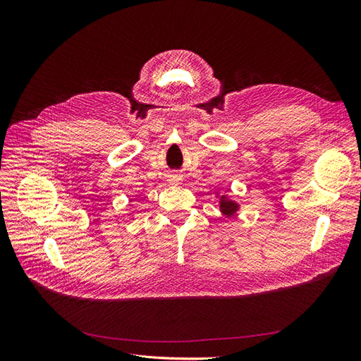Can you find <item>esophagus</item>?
Segmentation results:
<instances>
[{"label":"esophagus","instance_id":"obj_1","mask_svg":"<svg viewBox=\"0 0 361 361\" xmlns=\"http://www.w3.org/2000/svg\"><path fill=\"white\" fill-rule=\"evenodd\" d=\"M173 180H176V182H178V180H180V178H179V176H174V178H173Z\"/></svg>","mask_w":361,"mask_h":361}]
</instances>
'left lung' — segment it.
I'll return each instance as SVG.
<instances>
[{
	"label": "left lung",
	"mask_w": 361,
	"mask_h": 361,
	"mask_svg": "<svg viewBox=\"0 0 361 361\" xmlns=\"http://www.w3.org/2000/svg\"><path fill=\"white\" fill-rule=\"evenodd\" d=\"M220 209L226 215H233L238 209V204L233 203L232 200H228L227 197H224V195H223L221 200H220Z\"/></svg>",
	"instance_id": "left-lung-1"
}]
</instances>
